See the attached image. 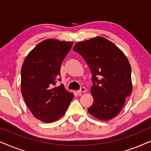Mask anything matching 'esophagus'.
<instances>
[{
	"label": "esophagus",
	"instance_id": "1",
	"mask_svg": "<svg viewBox=\"0 0 151 151\" xmlns=\"http://www.w3.org/2000/svg\"><path fill=\"white\" fill-rule=\"evenodd\" d=\"M86 88H84V87H82L81 88H80V90H78V91H77V92L78 93H84V92H86Z\"/></svg>",
	"mask_w": 151,
	"mask_h": 151
}]
</instances>
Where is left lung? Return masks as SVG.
<instances>
[{"instance_id":"obj_1","label":"left lung","mask_w":151,"mask_h":151,"mask_svg":"<svg viewBox=\"0 0 151 151\" xmlns=\"http://www.w3.org/2000/svg\"><path fill=\"white\" fill-rule=\"evenodd\" d=\"M73 51L82 55L92 73L93 102L88 112L102 121L114 118L133 91L131 67L127 56L102 36L77 42Z\"/></svg>"}]
</instances>
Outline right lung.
<instances>
[{
	"label": "right lung",
	"instance_id": "obj_1",
	"mask_svg": "<svg viewBox=\"0 0 151 151\" xmlns=\"http://www.w3.org/2000/svg\"><path fill=\"white\" fill-rule=\"evenodd\" d=\"M73 43L47 39L28 53L22 64L21 93L34 116L42 122L61 118L74 97L63 84L55 86L61 64Z\"/></svg>",
	"mask_w": 151,
	"mask_h": 151
}]
</instances>
